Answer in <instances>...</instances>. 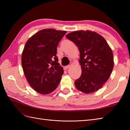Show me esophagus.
<instances>
[{
    "label": "esophagus",
    "mask_w": 130,
    "mask_h": 130,
    "mask_svg": "<svg viewBox=\"0 0 130 130\" xmlns=\"http://www.w3.org/2000/svg\"><path fill=\"white\" fill-rule=\"evenodd\" d=\"M70 67V65H67V66H65V67H64V69L65 70H67Z\"/></svg>",
    "instance_id": "34e87169"
}]
</instances>
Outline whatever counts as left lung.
<instances>
[{
	"instance_id": "8db88e82",
	"label": "left lung",
	"mask_w": 130,
	"mask_h": 130,
	"mask_svg": "<svg viewBox=\"0 0 130 130\" xmlns=\"http://www.w3.org/2000/svg\"><path fill=\"white\" fill-rule=\"evenodd\" d=\"M80 51L81 76L75 81L77 89L88 94L103 86L113 68L111 48L101 35L90 31H78L66 35Z\"/></svg>"
}]
</instances>
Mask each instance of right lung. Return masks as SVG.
<instances>
[{
    "label": "right lung",
    "instance_id": "obj_1",
    "mask_svg": "<svg viewBox=\"0 0 130 130\" xmlns=\"http://www.w3.org/2000/svg\"><path fill=\"white\" fill-rule=\"evenodd\" d=\"M67 32L41 30L29 38L22 56L23 72L31 87L42 94L56 89L63 74L58 62L57 47Z\"/></svg>",
    "mask_w": 130,
    "mask_h": 130
}]
</instances>
